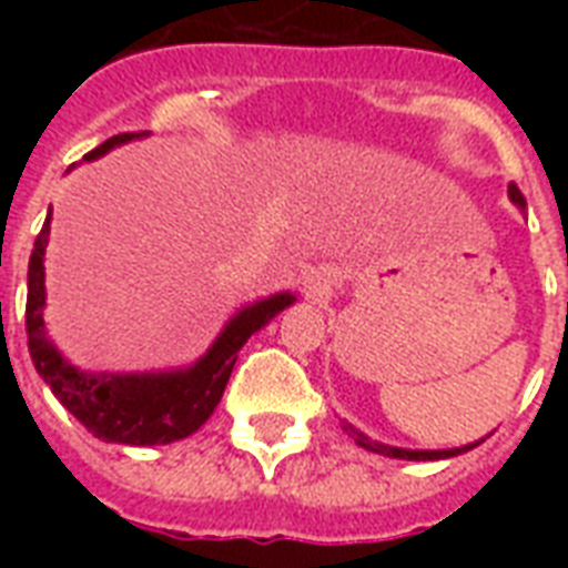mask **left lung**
I'll return each instance as SVG.
<instances>
[{
	"label": "left lung",
	"mask_w": 568,
	"mask_h": 568,
	"mask_svg": "<svg viewBox=\"0 0 568 568\" xmlns=\"http://www.w3.org/2000/svg\"><path fill=\"white\" fill-rule=\"evenodd\" d=\"M507 196H510L513 205H519L521 212H525V196H521V191L516 189L510 182V189H507ZM345 430L354 436V442L359 445V448L365 450H374V454H383V457H392V459H415V463H427V459H448V457H457V454H466V450L477 448L484 439L477 442H468V445H463V448H445V450H413V448H395V445H383V442H374L368 439L365 433H359L354 427V424L345 422Z\"/></svg>",
	"instance_id": "1"
}]
</instances>
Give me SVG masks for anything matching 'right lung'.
<instances>
[{
  "label": "right lung",
  "mask_w": 568,
  "mask_h": 568,
  "mask_svg": "<svg viewBox=\"0 0 568 568\" xmlns=\"http://www.w3.org/2000/svg\"><path fill=\"white\" fill-rule=\"evenodd\" d=\"M138 138H146V132H123V135L109 138L84 155V162H93L114 146L138 141ZM49 221L52 214H47V223L29 258V297H26L29 354L43 383L52 388V395L102 442L146 448V445H171L200 430L214 413V406L221 404L232 365L239 359L241 347L247 345V338L297 301L292 292H276L271 297L241 306L223 324L212 347L185 368L135 374L82 372L58 351L43 321V310H47L43 256L49 244Z\"/></svg>",
  "instance_id": "1"
}]
</instances>
